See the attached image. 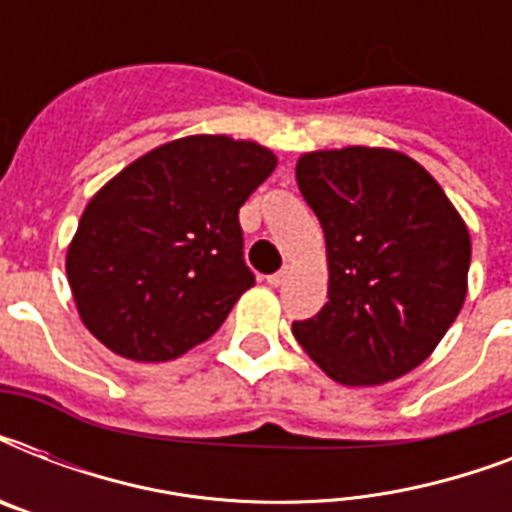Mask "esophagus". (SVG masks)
<instances>
[{
    "mask_svg": "<svg viewBox=\"0 0 512 512\" xmlns=\"http://www.w3.org/2000/svg\"><path fill=\"white\" fill-rule=\"evenodd\" d=\"M287 276H289V271L287 268H284V271H279V273H273V276H268V284H271V287H281V284H284V281H287Z\"/></svg>",
    "mask_w": 512,
    "mask_h": 512,
    "instance_id": "esophagus-1",
    "label": "esophagus"
}]
</instances>
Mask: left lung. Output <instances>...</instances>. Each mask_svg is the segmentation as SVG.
<instances>
[{
  "mask_svg": "<svg viewBox=\"0 0 512 512\" xmlns=\"http://www.w3.org/2000/svg\"><path fill=\"white\" fill-rule=\"evenodd\" d=\"M295 177L324 228L329 300L292 335L340 385L404 377L462 311L468 225L436 177L393 148L311 151Z\"/></svg>",
  "mask_w": 512,
  "mask_h": 512,
  "instance_id": "left-lung-1",
  "label": "left lung"
}]
</instances>
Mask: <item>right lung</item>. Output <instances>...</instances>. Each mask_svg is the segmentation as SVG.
<instances>
[{
    "mask_svg": "<svg viewBox=\"0 0 512 512\" xmlns=\"http://www.w3.org/2000/svg\"><path fill=\"white\" fill-rule=\"evenodd\" d=\"M276 164L255 140L188 135L111 177L66 252L84 327L116 356L148 364L215 335L255 287L239 209Z\"/></svg>",
    "mask_w": 512,
    "mask_h": 512,
    "instance_id": "add662e5",
    "label": "right lung"
}]
</instances>
